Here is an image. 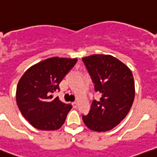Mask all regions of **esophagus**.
<instances>
[{"label":"esophagus","mask_w":157,"mask_h":157,"mask_svg":"<svg viewBox=\"0 0 157 157\" xmlns=\"http://www.w3.org/2000/svg\"><path fill=\"white\" fill-rule=\"evenodd\" d=\"M72 105H73V107H74V108H77V107H78V103H77V102H72Z\"/></svg>","instance_id":"1"}]
</instances>
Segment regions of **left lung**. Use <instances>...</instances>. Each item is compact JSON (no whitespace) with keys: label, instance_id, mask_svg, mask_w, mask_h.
<instances>
[{"label":"left lung","instance_id":"left-lung-1","mask_svg":"<svg viewBox=\"0 0 157 157\" xmlns=\"http://www.w3.org/2000/svg\"><path fill=\"white\" fill-rule=\"evenodd\" d=\"M101 98L92 102L89 114L82 116L88 128L96 132L113 129L132 107L135 85L132 71L111 55H93L82 59Z\"/></svg>","mask_w":157,"mask_h":157}]
</instances>
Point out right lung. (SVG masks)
Wrapping results in <instances>:
<instances>
[{"label":"right lung","mask_w":157,"mask_h":157,"mask_svg":"<svg viewBox=\"0 0 157 157\" xmlns=\"http://www.w3.org/2000/svg\"><path fill=\"white\" fill-rule=\"evenodd\" d=\"M77 59L54 57L28 68L21 78L16 92L17 104L30 124L41 130H56L62 127L70 104L61 102L53 93L77 62Z\"/></svg>","instance_id":"obj_1"}]
</instances>
